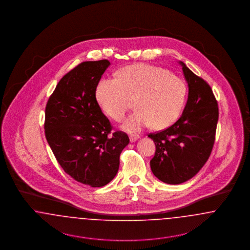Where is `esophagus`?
I'll list each match as a JSON object with an SVG mask.
<instances>
[{
	"mask_svg": "<svg viewBox=\"0 0 250 250\" xmlns=\"http://www.w3.org/2000/svg\"><path fill=\"white\" fill-rule=\"evenodd\" d=\"M139 138H140V136H139V135H130L129 140H130L131 143H135L136 141H138V140H139Z\"/></svg>",
	"mask_w": 250,
	"mask_h": 250,
	"instance_id": "obj_1",
	"label": "esophagus"
}]
</instances>
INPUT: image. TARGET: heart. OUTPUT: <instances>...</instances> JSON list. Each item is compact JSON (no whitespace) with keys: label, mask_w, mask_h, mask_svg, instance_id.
Here are the masks:
<instances>
[{"label":"heart","mask_w":250,"mask_h":250,"mask_svg":"<svg viewBox=\"0 0 250 250\" xmlns=\"http://www.w3.org/2000/svg\"><path fill=\"white\" fill-rule=\"evenodd\" d=\"M187 86L177 76L161 67L136 63L122 68L117 79H102L95 88L100 108L120 122L132 107L136 111L122 127L135 133L152 125L155 130L173 125L185 105Z\"/></svg>","instance_id":"heart-1"}]
</instances>
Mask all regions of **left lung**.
I'll list each match as a JSON object with an SVG mask.
<instances>
[{
    "mask_svg": "<svg viewBox=\"0 0 250 250\" xmlns=\"http://www.w3.org/2000/svg\"><path fill=\"white\" fill-rule=\"evenodd\" d=\"M188 97L184 111L171 126L148 135L155 144L150 161L156 178L179 185L195 176L211 155L218 121L217 101L210 85L183 62Z\"/></svg>",
    "mask_w": 250,
    "mask_h": 250,
    "instance_id": "1",
    "label": "left lung"
}]
</instances>
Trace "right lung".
Instances as JSON below:
<instances>
[{"label": "right lung", "mask_w": 250, "mask_h": 250, "mask_svg": "<svg viewBox=\"0 0 250 250\" xmlns=\"http://www.w3.org/2000/svg\"><path fill=\"white\" fill-rule=\"evenodd\" d=\"M110 62H83L64 75L48 98L45 135L63 170L92 188L107 185L118 172L128 136L116 131L95 98V88Z\"/></svg>", "instance_id": "obj_1"}]
</instances>
